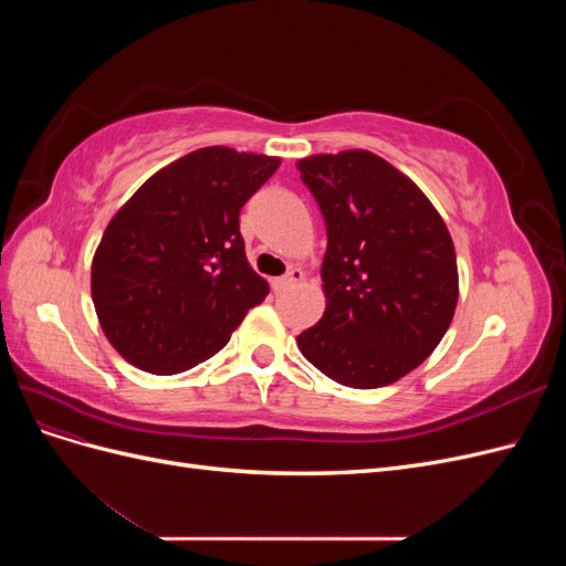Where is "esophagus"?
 <instances>
[{"mask_svg":"<svg viewBox=\"0 0 566 566\" xmlns=\"http://www.w3.org/2000/svg\"><path fill=\"white\" fill-rule=\"evenodd\" d=\"M304 281V271L300 269V266H293L290 269L285 276H281V279H273L271 281V287L273 290H285V287H293L295 283H302Z\"/></svg>","mask_w":566,"mask_h":566,"instance_id":"34e87169","label":"esophagus"}]
</instances>
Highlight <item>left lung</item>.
Returning <instances> with one entry per match:
<instances>
[{
    "instance_id": "8db88e82",
    "label": "left lung",
    "mask_w": 566,
    "mask_h": 566,
    "mask_svg": "<svg viewBox=\"0 0 566 566\" xmlns=\"http://www.w3.org/2000/svg\"><path fill=\"white\" fill-rule=\"evenodd\" d=\"M325 219V312L297 347L331 380L375 389L418 368L458 304L451 233L434 205L370 150L297 163Z\"/></svg>"
}]
</instances>
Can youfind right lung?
I'll return each instance as SVG.
<instances>
[{
  "mask_svg": "<svg viewBox=\"0 0 566 566\" xmlns=\"http://www.w3.org/2000/svg\"><path fill=\"white\" fill-rule=\"evenodd\" d=\"M281 158L208 146L163 167L115 212L92 262V300L132 366L175 375L227 345L269 285L238 214Z\"/></svg>",
  "mask_w": 566,
  "mask_h": 566,
  "instance_id": "1",
  "label": "right lung"
}]
</instances>
